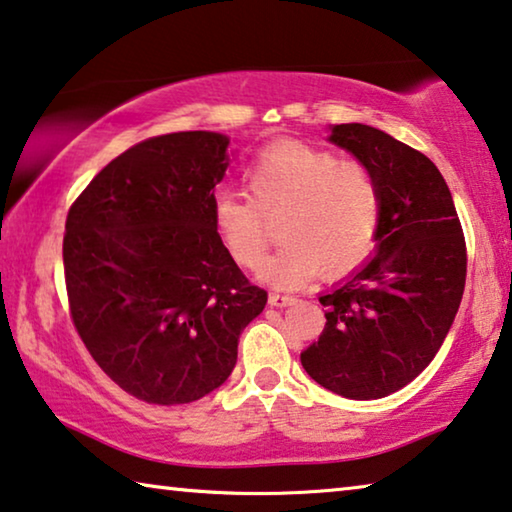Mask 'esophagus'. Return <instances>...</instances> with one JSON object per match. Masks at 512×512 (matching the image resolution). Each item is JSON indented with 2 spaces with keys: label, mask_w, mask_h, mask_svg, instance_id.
I'll use <instances>...</instances> for the list:
<instances>
[{
  "label": "esophagus",
  "mask_w": 512,
  "mask_h": 512,
  "mask_svg": "<svg viewBox=\"0 0 512 512\" xmlns=\"http://www.w3.org/2000/svg\"><path fill=\"white\" fill-rule=\"evenodd\" d=\"M268 302L270 307H291L295 305V298L293 295H284V293H270Z\"/></svg>",
  "instance_id": "34e87169"
}]
</instances>
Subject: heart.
Instances as JSON below:
<instances>
[{
  "mask_svg": "<svg viewBox=\"0 0 512 512\" xmlns=\"http://www.w3.org/2000/svg\"><path fill=\"white\" fill-rule=\"evenodd\" d=\"M251 198L217 191L212 221L219 240L244 268L268 254L269 221L284 217V247L258 272L277 288H298L321 270L342 274L374 247L381 221V194L374 175L360 164L295 140L274 143L249 168Z\"/></svg>",
  "mask_w": 512,
  "mask_h": 512,
  "instance_id": "b5f03b06",
  "label": "heart"
}]
</instances>
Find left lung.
Instances as JSON below:
<instances>
[{
  "label": "left lung",
  "mask_w": 512,
  "mask_h": 512,
  "mask_svg": "<svg viewBox=\"0 0 512 512\" xmlns=\"http://www.w3.org/2000/svg\"><path fill=\"white\" fill-rule=\"evenodd\" d=\"M328 140L374 175L381 221L374 256L325 291V328L300 353L318 385L381 399L425 369L462 302L466 247L453 196L425 154L367 124H332Z\"/></svg>",
  "instance_id": "8db88e82"
}]
</instances>
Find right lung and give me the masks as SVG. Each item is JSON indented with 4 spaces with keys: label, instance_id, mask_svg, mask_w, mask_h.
I'll list each match as a JSON object with an SVG mask.
<instances>
[{
    "label": "right lung",
    "instance_id": "obj_1",
    "mask_svg": "<svg viewBox=\"0 0 512 512\" xmlns=\"http://www.w3.org/2000/svg\"><path fill=\"white\" fill-rule=\"evenodd\" d=\"M231 138L180 131L133 145L69 210L64 274L87 351L147 404L196 402L231 376L268 293L251 286L212 221Z\"/></svg>",
    "mask_w": 512,
    "mask_h": 512
}]
</instances>
